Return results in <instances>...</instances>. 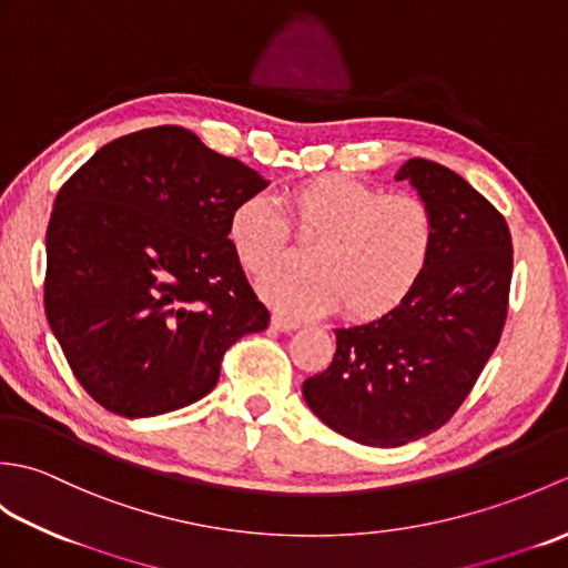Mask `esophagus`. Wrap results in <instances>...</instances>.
Listing matches in <instances>:
<instances>
[{
	"label": "esophagus",
	"instance_id": "1",
	"mask_svg": "<svg viewBox=\"0 0 568 568\" xmlns=\"http://www.w3.org/2000/svg\"><path fill=\"white\" fill-rule=\"evenodd\" d=\"M271 324H273V329H277V332H293V329L300 327L297 320L283 315V312H273Z\"/></svg>",
	"mask_w": 568,
	"mask_h": 568
}]
</instances>
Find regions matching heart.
<instances>
[{
  "label": "heart",
  "instance_id": "obj_1",
  "mask_svg": "<svg viewBox=\"0 0 568 568\" xmlns=\"http://www.w3.org/2000/svg\"><path fill=\"white\" fill-rule=\"evenodd\" d=\"M277 200L294 233L316 244L307 274L261 283L263 297L291 315H322L342 305L346 317H381L403 303L432 258L437 224L417 195L320 175L285 187ZM226 234L251 275H267L290 255L283 214L261 195L236 204Z\"/></svg>",
  "mask_w": 568,
  "mask_h": 568
}]
</instances>
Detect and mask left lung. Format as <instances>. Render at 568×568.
Instances as JSON below:
<instances>
[{"label": "left lung", "mask_w": 568, "mask_h": 568, "mask_svg": "<svg viewBox=\"0 0 568 568\" xmlns=\"http://www.w3.org/2000/svg\"><path fill=\"white\" fill-rule=\"evenodd\" d=\"M437 239L425 273L381 320L334 329L327 371L303 383L324 425L368 446H403L437 432L474 390L508 317L513 239L505 216L462 175L409 159Z\"/></svg>", "instance_id": "1"}]
</instances>
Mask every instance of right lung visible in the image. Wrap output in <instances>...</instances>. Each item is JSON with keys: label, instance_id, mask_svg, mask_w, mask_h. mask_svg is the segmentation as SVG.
<instances>
[{"label": "right lung", "instance_id": "obj_1", "mask_svg": "<svg viewBox=\"0 0 568 568\" xmlns=\"http://www.w3.org/2000/svg\"><path fill=\"white\" fill-rule=\"evenodd\" d=\"M265 180L183 126L106 143L58 190L45 232V317L72 376L122 417L207 395L229 346L268 327L229 244Z\"/></svg>", "mask_w": 568, "mask_h": 568}]
</instances>
